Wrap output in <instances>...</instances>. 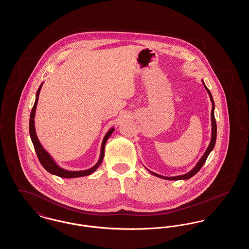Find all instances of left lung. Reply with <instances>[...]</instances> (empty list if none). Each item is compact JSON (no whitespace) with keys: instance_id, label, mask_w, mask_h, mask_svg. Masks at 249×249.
<instances>
[{"instance_id":"left-lung-1","label":"left lung","mask_w":249,"mask_h":249,"mask_svg":"<svg viewBox=\"0 0 249 249\" xmlns=\"http://www.w3.org/2000/svg\"><path fill=\"white\" fill-rule=\"evenodd\" d=\"M202 84H203V86H204V88H205V89H206V91L208 92V94H209V97H210V100H211V102H212V112H211V125H212V135H211V141H210V143H209V145H208V147H207V149L205 150V152H204V154L203 156L201 157V160L197 162V164L195 165V167L190 171L189 173H187V174H185V175H182V176H178V177H171V178H168V177H162V176H160V175H158V174H156V173H153V172H151V171H149L152 175H154L156 177H158V178H163V179H167V180H187V179H190V178H192L193 176H195L199 171H200V169H201L202 165L204 164V162H205V160H206V159H207V157L209 156V154L211 153V151L213 150V147H214V144H215V140H216V123H215V119H214V114H213V111H214V103H213V97H212V94H211V92H210V90L207 89V87L204 85L203 83V81H202Z\"/></svg>"}]
</instances>
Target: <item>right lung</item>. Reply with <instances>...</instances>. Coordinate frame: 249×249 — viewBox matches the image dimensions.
I'll return each mask as SVG.
<instances>
[{
    "instance_id": "add662e5",
    "label": "right lung",
    "mask_w": 249,
    "mask_h": 249,
    "mask_svg": "<svg viewBox=\"0 0 249 249\" xmlns=\"http://www.w3.org/2000/svg\"><path fill=\"white\" fill-rule=\"evenodd\" d=\"M42 86H43V83L40 85V87H39V89H38V90L36 92V102H35V105H34V107L32 109V112H31L30 125H29V127H30V136H31L32 142L34 143L36 155L38 157L39 161L41 162L42 166L48 171V173H50L52 175H55V176L59 177V178H80V177H87V176L91 175L92 173H94L95 171L98 169V167L101 165V163H102V161L104 160V157H105L106 142H107L108 138L111 136V134L113 133V131L115 130V128H111L110 130L107 131L106 136L104 137V140H103V142H102V146H101V155H100L99 160H98V162L93 167H91L90 169H88V170H84V171H68V170H65V169L59 167L55 162V160L52 159V157L48 154L47 150L43 147V145L41 144V142H39V140L37 138V135H36L35 117H36V107H37V103H38L39 93H40V90L42 89Z\"/></svg>"
}]
</instances>
